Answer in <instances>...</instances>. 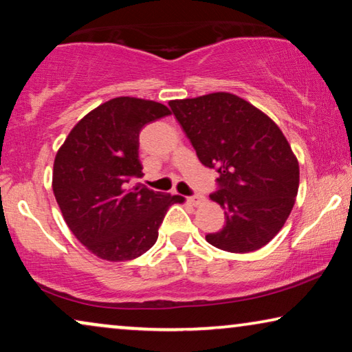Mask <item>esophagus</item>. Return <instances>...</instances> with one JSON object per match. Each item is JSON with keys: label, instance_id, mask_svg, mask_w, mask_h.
Listing matches in <instances>:
<instances>
[{"label": "esophagus", "instance_id": "esophagus-1", "mask_svg": "<svg viewBox=\"0 0 352 352\" xmlns=\"http://www.w3.org/2000/svg\"><path fill=\"white\" fill-rule=\"evenodd\" d=\"M204 200H205L204 195H192V197H189V199H187V201H189V204H192V205H200Z\"/></svg>", "mask_w": 352, "mask_h": 352}]
</instances>
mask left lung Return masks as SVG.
Instances as JSON below:
<instances>
[{
  "mask_svg": "<svg viewBox=\"0 0 352 352\" xmlns=\"http://www.w3.org/2000/svg\"><path fill=\"white\" fill-rule=\"evenodd\" d=\"M201 165L218 171L210 199L224 210V228L206 242L229 253L263 248L290 216L300 165L280 128L230 93L170 100Z\"/></svg>",
  "mask_w": 352,
  "mask_h": 352,
  "instance_id": "obj_1",
  "label": "left lung"
}]
</instances>
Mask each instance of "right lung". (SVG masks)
<instances>
[{
	"instance_id": "add662e5",
	"label": "right lung",
	"mask_w": 352,
	"mask_h": 352,
	"mask_svg": "<svg viewBox=\"0 0 352 352\" xmlns=\"http://www.w3.org/2000/svg\"><path fill=\"white\" fill-rule=\"evenodd\" d=\"M170 115L166 105L115 98L85 115L56 153L52 190L67 226L105 261H129L153 247L168 208L181 195L129 186L142 176L139 133Z\"/></svg>"
}]
</instances>
